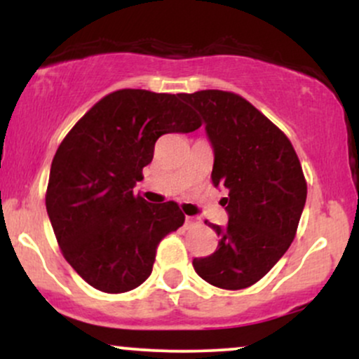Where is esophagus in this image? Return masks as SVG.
I'll list each match as a JSON object with an SVG mask.
<instances>
[{"mask_svg":"<svg viewBox=\"0 0 359 359\" xmlns=\"http://www.w3.org/2000/svg\"><path fill=\"white\" fill-rule=\"evenodd\" d=\"M201 221L197 219V217H192V216H185V228H196V226H199Z\"/></svg>","mask_w":359,"mask_h":359,"instance_id":"1","label":"esophagus"}]
</instances>
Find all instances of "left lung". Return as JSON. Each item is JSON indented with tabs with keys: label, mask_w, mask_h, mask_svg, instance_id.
Listing matches in <instances>:
<instances>
[{
	"label": "left lung",
	"mask_w": 359,
	"mask_h": 359,
	"mask_svg": "<svg viewBox=\"0 0 359 359\" xmlns=\"http://www.w3.org/2000/svg\"><path fill=\"white\" fill-rule=\"evenodd\" d=\"M205 121L214 148L212 184L228 189L222 205L229 221L217 248L192 265L201 278L224 290L251 287L273 269L297 234L307 197L302 165L290 140L258 111L229 90L182 94Z\"/></svg>",
	"instance_id": "1"
}]
</instances>
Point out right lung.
<instances>
[{"instance_id":"obj_1","label":"right lung","mask_w":359,"mask_h":359,"mask_svg":"<svg viewBox=\"0 0 359 359\" xmlns=\"http://www.w3.org/2000/svg\"><path fill=\"white\" fill-rule=\"evenodd\" d=\"M203 123L182 94L119 89L82 116L57 148L45 205L59 248L90 287L123 294L150 277L158 243L184 224L179 204L135 196L165 133Z\"/></svg>"}]
</instances>
